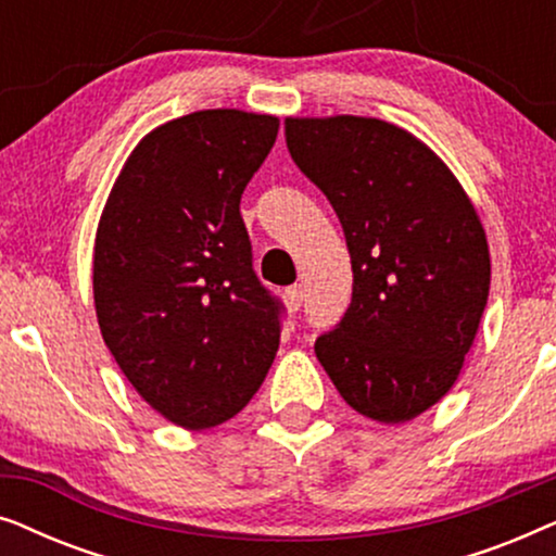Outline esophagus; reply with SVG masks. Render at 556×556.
<instances>
[{
	"label": "esophagus",
	"instance_id": "34e87169",
	"mask_svg": "<svg viewBox=\"0 0 556 556\" xmlns=\"http://www.w3.org/2000/svg\"><path fill=\"white\" fill-rule=\"evenodd\" d=\"M286 301H288V306H291L293 311H299L301 303H303V288L301 286L286 288Z\"/></svg>",
	"mask_w": 556,
	"mask_h": 556
}]
</instances>
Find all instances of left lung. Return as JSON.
<instances>
[{
    "label": "left lung",
    "instance_id": "obj_1",
    "mask_svg": "<svg viewBox=\"0 0 556 556\" xmlns=\"http://www.w3.org/2000/svg\"><path fill=\"white\" fill-rule=\"evenodd\" d=\"M295 166L337 212L352 303L316 356L356 413L415 420L451 392L491 288L481 217L443 159L382 118H286Z\"/></svg>",
    "mask_w": 556,
    "mask_h": 556
}]
</instances>
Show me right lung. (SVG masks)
<instances>
[{"label": "right lung", "instance_id": "add662e5", "mask_svg": "<svg viewBox=\"0 0 556 556\" xmlns=\"http://www.w3.org/2000/svg\"><path fill=\"white\" fill-rule=\"evenodd\" d=\"M276 116L194 111L136 143L105 200L93 301L105 346L159 415L223 425L253 400L280 344V303L253 270L240 197Z\"/></svg>", "mask_w": 556, "mask_h": 556}]
</instances>
